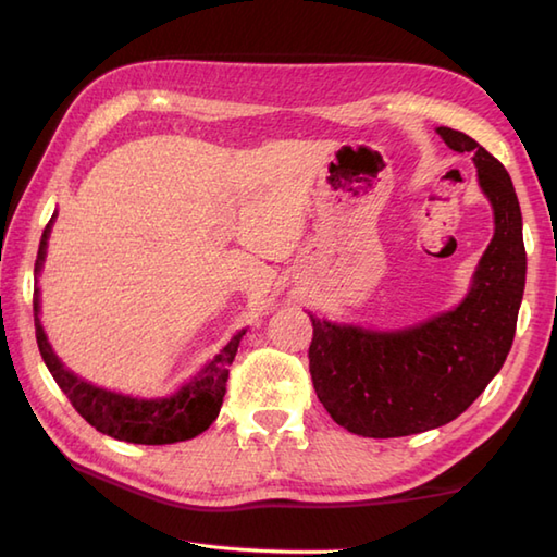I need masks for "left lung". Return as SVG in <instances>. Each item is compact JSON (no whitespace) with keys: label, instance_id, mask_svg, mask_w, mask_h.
I'll list each match as a JSON object with an SVG mask.
<instances>
[{"label":"left lung","instance_id":"obj_1","mask_svg":"<svg viewBox=\"0 0 557 557\" xmlns=\"http://www.w3.org/2000/svg\"><path fill=\"white\" fill-rule=\"evenodd\" d=\"M446 147L471 151L495 212V236L463 301L403 331H367L311 315L309 372L331 418L359 437H408L451 422L503 369L524 297L521 210L505 171L459 129L437 127Z\"/></svg>","mask_w":557,"mask_h":557}]
</instances>
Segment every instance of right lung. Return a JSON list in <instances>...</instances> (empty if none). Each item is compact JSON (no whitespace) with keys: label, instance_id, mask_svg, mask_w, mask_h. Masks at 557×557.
<instances>
[{"label":"right lung","instance_id":"add662e5","mask_svg":"<svg viewBox=\"0 0 557 557\" xmlns=\"http://www.w3.org/2000/svg\"><path fill=\"white\" fill-rule=\"evenodd\" d=\"M54 220V216H52ZM52 220L46 226L40 238L38 258H36V275L46 260L48 236L52 228ZM40 304H38V289L33 292V319H36V341L38 350L42 355V362L50 369L52 379L70 398L74 410L96 428L98 432L108 434V437L120 442L133 444H173L185 442L202 434L220 416L222 400L226 394V379L228 367H232L238 343L246 335V331H238L220 355L205 364L198 376H193L188 384L181 386V391L169 398H133L115 394V391L98 388L89 381L79 379L64 367L42 331L38 319Z\"/></svg>","mask_w":557,"mask_h":557}]
</instances>
